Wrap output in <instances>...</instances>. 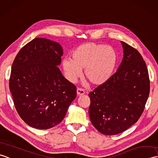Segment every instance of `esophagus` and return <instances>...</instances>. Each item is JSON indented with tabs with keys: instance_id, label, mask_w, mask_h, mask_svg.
I'll list each match as a JSON object with an SVG mask.
<instances>
[{
	"instance_id": "esophagus-1",
	"label": "esophagus",
	"mask_w": 158,
	"mask_h": 158,
	"mask_svg": "<svg viewBox=\"0 0 158 158\" xmlns=\"http://www.w3.org/2000/svg\"><path fill=\"white\" fill-rule=\"evenodd\" d=\"M77 96H83V95L85 94V91L84 90H83L82 89H80V88H77Z\"/></svg>"
}]
</instances>
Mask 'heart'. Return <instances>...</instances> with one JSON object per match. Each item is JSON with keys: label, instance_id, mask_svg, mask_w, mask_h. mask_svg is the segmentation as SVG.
<instances>
[{"label": "heart", "instance_id": "heart-1", "mask_svg": "<svg viewBox=\"0 0 158 158\" xmlns=\"http://www.w3.org/2000/svg\"><path fill=\"white\" fill-rule=\"evenodd\" d=\"M114 48L89 42L81 44L73 50L71 59L64 58L62 66L66 77L75 83L84 69V78L93 86L104 85L111 78L117 63Z\"/></svg>", "mask_w": 158, "mask_h": 158}]
</instances>
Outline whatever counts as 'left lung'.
I'll return each instance as SVG.
<instances>
[{
    "instance_id": "1",
    "label": "left lung",
    "mask_w": 158,
    "mask_h": 158,
    "mask_svg": "<svg viewBox=\"0 0 158 158\" xmlns=\"http://www.w3.org/2000/svg\"><path fill=\"white\" fill-rule=\"evenodd\" d=\"M123 58L117 71L89 94V116L101 133L114 135L129 129L140 118L149 94L148 68L138 51L120 41Z\"/></svg>"
}]
</instances>
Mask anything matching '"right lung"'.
<instances>
[{
	"label": "right lung",
	"mask_w": 158,
	"mask_h": 158,
	"mask_svg": "<svg viewBox=\"0 0 158 158\" xmlns=\"http://www.w3.org/2000/svg\"><path fill=\"white\" fill-rule=\"evenodd\" d=\"M63 54L59 44L36 38L15 58L9 89L19 116L29 126L48 129L59 124L77 96L76 87L58 68Z\"/></svg>",
	"instance_id": "right-lung-1"
}]
</instances>
